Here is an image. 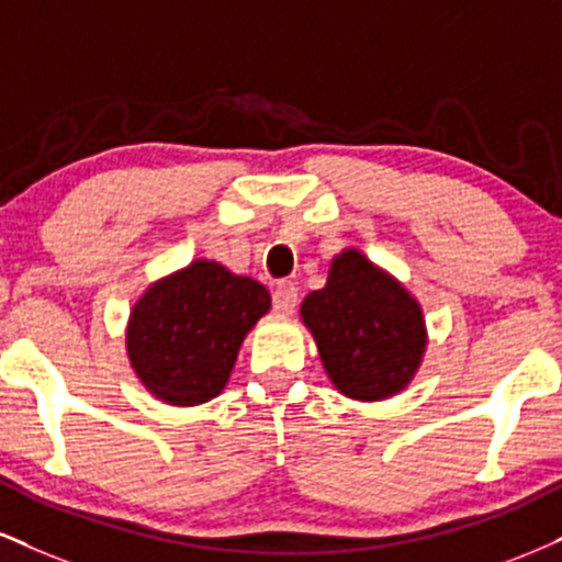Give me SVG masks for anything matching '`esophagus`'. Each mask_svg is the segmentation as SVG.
Instances as JSON below:
<instances>
[{
  "mask_svg": "<svg viewBox=\"0 0 562 562\" xmlns=\"http://www.w3.org/2000/svg\"><path fill=\"white\" fill-rule=\"evenodd\" d=\"M272 301H274L277 314L290 316L295 311V306H299V288H295L293 282H280L274 290Z\"/></svg>",
  "mask_w": 562,
  "mask_h": 562,
  "instance_id": "1",
  "label": "esophagus"
}]
</instances>
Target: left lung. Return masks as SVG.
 Returning a JSON list of instances; mask_svg holds the SVG:
<instances>
[{
    "label": "left lung",
    "mask_w": 562,
    "mask_h": 562,
    "mask_svg": "<svg viewBox=\"0 0 562 562\" xmlns=\"http://www.w3.org/2000/svg\"><path fill=\"white\" fill-rule=\"evenodd\" d=\"M301 322L329 382L361 403L408 387L429 346L422 303L358 248H342L329 261L324 288L301 303Z\"/></svg>",
    "instance_id": "8db88e82"
}]
</instances>
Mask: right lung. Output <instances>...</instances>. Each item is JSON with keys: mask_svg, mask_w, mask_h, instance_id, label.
I'll use <instances>...</instances> for the list:
<instances>
[{"mask_svg": "<svg viewBox=\"0 0 562 562\" xmlns=\"http://www.w3.org/2000/svg\"><path fill=\"white\" fill-rule=\"evenodd\" d=\"M272 308L259 280L214 259H193L159 277L133 303L125 350L138 382L175 408L225 390L246 335Z\"/></svg>", "mask_w": 562, "mask_h": 562, "instance_id": "obj_1", "label": "right lung"}]
</instances>
